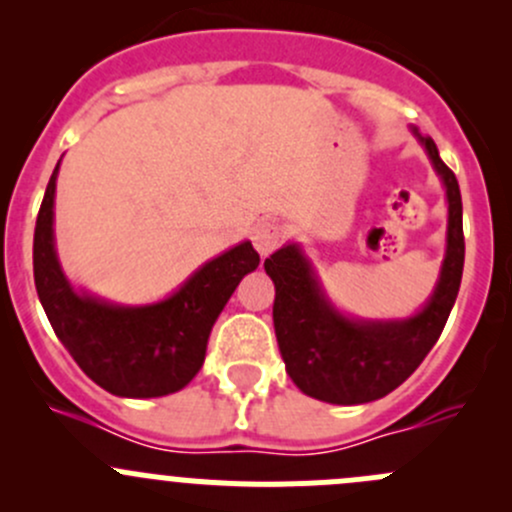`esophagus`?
Instances as JSON below:
<instances>
[{"label": "esophagus", "mask_w": 512, "mask_h": 512, "mask_svg": "<svg viewBox=\"0 0 512 512\" xmlns=\"http://www.w3.org/2000/svg\"><path fill=\"white\" fill-rule=\"evenodd\" d=\"M282 242V227L275 220H262L252 230V245L260 252L262 257H267L270 252H275Z\"/></svg>", "instance_id": "34e87169"}]
</instances>
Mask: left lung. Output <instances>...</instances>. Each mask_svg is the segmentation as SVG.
I'll use <instances>...</instances> for the list:
<instances>
[{"instance_id":"obj_1","label":"left lung","mask_w":512,"mask_h":512,"mask_svg":"<svg viewBox=\"0 0 512 512\" xmlns=\"http://www.w3.org/2000/svg\"><path fill=\"white\" fill-rule=\"evenodd\" d=\"M446 188V255L436 287L406 319H354L339 312L324 292L312 262L297 242L265 260L275 282L277 344L289 379L302 394L327 404H369L391 394L418 369L441 337L456 304L463 275V203L453 170L438 156L431 136L411 128Z\"/></svg>"}]
</instances>
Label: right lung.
Listing matches in <instances>:
<instances>
[{
	"mask_svg": "<svg viewBox=\"0 0 512 512\" xmlns=\"http://www.w3.org/2000/svg\"><path fill=\"white\" fill-rule=\"evenodd\" d=\"M61 163V160H59ZM59 163L51 173L34 230V282L59 342L108 394L156 399L193 381L205 361L210 329L260 255L240 242L205 262L170 297L153 304H113L76 289L61 270L54 242Z\"/></svg>",
	"mask_w": 512,
	"mask_h": 512,
	"instance_id": "obj_1",
	"label": "right lung"
}]
</instances>
